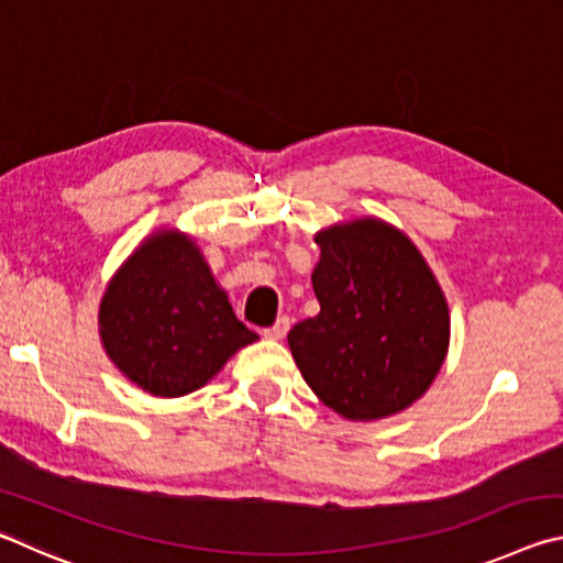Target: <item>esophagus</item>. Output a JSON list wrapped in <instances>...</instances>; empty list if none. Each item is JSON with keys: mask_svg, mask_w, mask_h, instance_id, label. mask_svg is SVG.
I'll return each instance as SVG.
<instances>
[{"mask_svg": "<svg viewBox=\"0 0 563 563\" xmlns=\"http://www.w3.org/2000/svg\"><path fill=\"white\" fill-rule=\"evenodd\" d=\"M288 330H290V318L283 316V318L275 320L273 328L265 330V338H268V340H283L285 335H288Z\"/></svg>", "mask_w": 563, "mask_h": 563, "instance_id": "obj_1", "label": "esophagus"}]
</instances>
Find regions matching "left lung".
<instances>
[{
  "label": "left lung",
  "instance_id": "left-lung-1",
  "mask_svg": "<svg viewBox=\"0 0 563 563\" xmlns=\"http://www.w3.org/2000/svg\"><path fill=\"white\" fill-rule=\"evenodd\" d=\"M320 312L288 332L295 365L332 412L369 422L407 409L440 373L450 308L409 238L379 218L316 235Z\"/></svg>",
  "mask_w": 563,
  "mask_h": 563
}]
</instances>
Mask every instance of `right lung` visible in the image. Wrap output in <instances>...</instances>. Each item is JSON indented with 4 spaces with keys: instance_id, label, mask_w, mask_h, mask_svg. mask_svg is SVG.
Instances as JSON below:
<instances>
[{
    "instance_id": "right-lung-1",
    "label": "right lung",
    "mask_w": 563,
    "mask_h": 563,
    "mask_svg": "<svg viewBox=\"0 0 563 563\" xmlns=\"http://www.w3.org/2000/svg\"><path fill=\"white\" fill-rule=\"evenodd\" d=\"M99 335L123 377L154 397H184L258 340L216 283L201 247L178 231L146 238L113 275Z\"/></svg>"
}]
</instances>
